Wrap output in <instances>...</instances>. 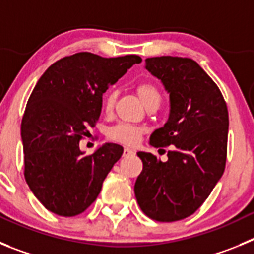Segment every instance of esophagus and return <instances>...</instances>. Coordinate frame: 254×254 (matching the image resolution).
<instances>
[{"mask_svg":"<svg viewBox=\"0 0 254 254\" xmlns=\"http://www.w3.org/2000/svg\"><path fill=\"white\" fill-rule=\"evenodd\" d=\"M132 154H133V150L129 149V147H126V149L123 150V156H128V155Z\"/></svg>","mask_w":254,"mask_h":254,"instance_id":"1","label":"esophagus"}]
</instances>
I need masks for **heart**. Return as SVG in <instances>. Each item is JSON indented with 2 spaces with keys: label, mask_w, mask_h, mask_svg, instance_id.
Listing matches in <instances>:
<instances>
[{
  "label": "heart",
  "mask_w": 254,
  "mask_h": 254,
  "mask_svg": "<svg viewBox=\"0 0 254 254\" xmlns=\"http://www.w3.org/2000/svg\"><path fill=\"white\" fill-rule=\"evenodd\" d=\"M136 93H137V96L140 98V100L142 102V104L145 107H147L151 103H160V93L156 89V86H154L150 82H141L136 86ZM117 99V94L116 91H108L104 96V111L105 112H112L114 107V103H116ZM143 127H140V126H134V125H127V123H120V125L114 126L109 129L108 132V136L109 138L113 141H117V142H122V143H128V145H132V143H136L143 133Z\"/></svg>",
  "instance_id": "1"
}]
</instances>
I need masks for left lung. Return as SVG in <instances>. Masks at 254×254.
Listing matches in <instances>:
<instances>
[{"instance_id": "1", "label": "left lung", "mask_w": 254, "mask_h": 254, "mask_svg": "<svg viewBox=\"0 0 254 254\" xmlns=\"http://www.w3.org/2000/svg\"><path fill=\"white\" fill-rule=\"evenodd\" d=\"M146 69L169 93L167 123L155 129L150 145H173L168 160L138 151L143 168L134 196L150 219L172 223L194 214L225 170L229 114L224 96L196 61L146 58Z\"/></svg>"}]
</instances>
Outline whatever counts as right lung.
Masks as SVG:
<instances>
[{
  "mask_svg": "<svg viewBox=\"0 0 254 254\" xmlns=\"http://www.w3.org/2000/svg\"><path fill=\"white\" fill-rule=\"evenodd\" d=\"M141 61L136 55L104 58L80 52L55 62L38 80L21 121L24 176L53 214L84 212L122 156L118 143H104L85 155L80 140L89 133L87 126L99 120L103 94Z\"/></svg>",
  "mask_w": 254,
  "mask_h": 254,
  "instance_id": "add662e5",
  "label": "right lung"
}]
</instances>
